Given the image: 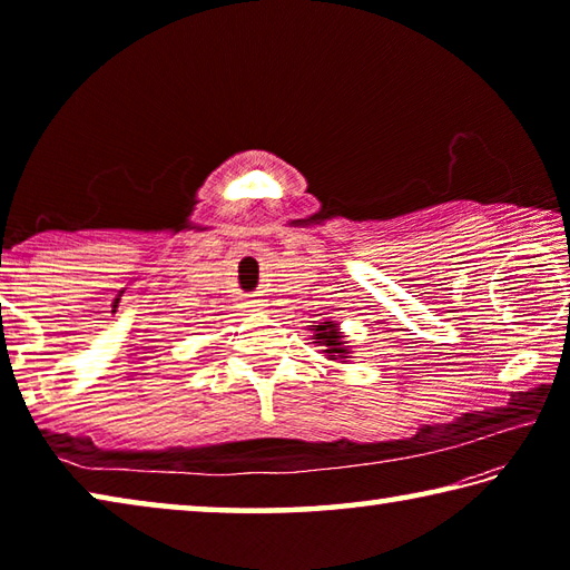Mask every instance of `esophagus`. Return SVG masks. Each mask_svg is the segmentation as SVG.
Returning <instances> with one entry per match:
<instances>
[{"label": "esophagus", "mask_w": 570, "mask_h": 570, "mask_svg": "<svg viewBox=\"0 0 570 570\" xmlns=\"http://www.w3.org/2000/svg\"><path fill=\"white\" fill-rule=\"evenodd\" d=\"M246 306L250 308V312H266V298L262 296V294H258V296H254V298H250V302H246Z\"/></svg>", "instance_id": "34e87169"}]
</instances>
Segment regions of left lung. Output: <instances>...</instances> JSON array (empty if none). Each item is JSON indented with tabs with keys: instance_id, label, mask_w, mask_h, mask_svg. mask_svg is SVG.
I'll list each match as a JSON object with an SVG mask.
<instances>
[{
	"instance_id": "left-lung-1",
	"label": "left lung",
	"mask_w": 570,
	"mask_h": 570,
	"mask_svg": "<svg viewBox=\"0 0 570 570\" xmlns=\"http://www.w3.org/2000/svg\"><path fill=\"white\" fill-rule=\"evenodd\" d=\"M312 340L316 346H322V354L332 362H350L352 360V350L350 342H344V334L340 330V324L332 320H322L312 324Z\"/></svg>"
}]
</instances>
